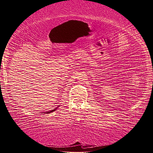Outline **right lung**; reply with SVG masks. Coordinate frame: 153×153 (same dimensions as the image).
Here are the masks:
<instances>
[{
  "label": "right lung",
  "instance_id": "add662e5",
  "mask_svg": "<svg viewBox=\"0 0 153 153\" xmlns=\"http://www.w3.org/2000/svg\"><path fill=\"white\" fill-rule=\"evenodd\" d=\"M57 108H58V107H56V108H55L54 109H52V110H51V111H49L46 112V113H52V112H53V111H55Z\"/></svg>",
  "mask_w": 153,
  "mask_h": 153
}]
</instances>
